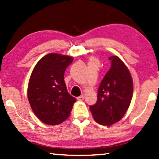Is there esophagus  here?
I'll return each mask as SVG.
<instances>
[{"label": "esophagus", "instance_id": "obj_1", "mask_svg": "<svg viewBox=\"0 0 159 159\" xmlns=\"http://www.w3.org/2000/svg\"><path fill=\"white\" fill-rule=\"evenodd\" d=\"M84 99V96H78L77 97V100L78 101H83Z\"/></svg>", "mask_w": 159, "mask_h": 159}]
</instances>
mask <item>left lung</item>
Here are the masks:
<instances>
[{
    "label": "left lung",
    "instance_id": "left-lung-1",
    "mask_svg": "<svg viewBox=\"0 0 159 159\" xmlns=\"http://www.w3.org/2000/svg\"><path fill=\"white\" fill-rule=\"evenodd\" d=\"M110 70L99 86L97 102L90 106L96 123L107 127L117 123L125 114L133 95V80L126 65L117 56L109 58Z\"/></svg>",
    "mask_w": 159,
    "mask_h": 159
}]
</instances>
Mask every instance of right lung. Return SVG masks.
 Instances as JSON below:
<instances>
[{"mask_svg": "<svg viewBox=\"0 0 159 159\" xmlns=\"http://www.w3.org/2000/svg\"><path fill=\"white\" fill-rule=\"evenodd\" d=\"M73 57L49 53L34 67L28 83L27 98L34 113L47 125L68 119L76 98L67 91L64 74Z\"/></svg>", "mask_w": 159, "mask_h": 159, "instance_id": "obj_1", "label": "right lung"}]
</instances>
